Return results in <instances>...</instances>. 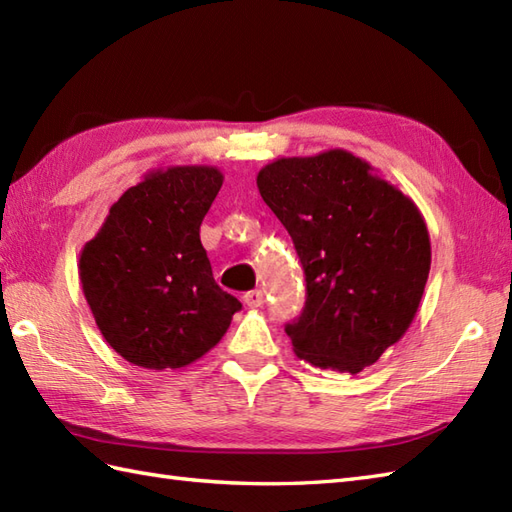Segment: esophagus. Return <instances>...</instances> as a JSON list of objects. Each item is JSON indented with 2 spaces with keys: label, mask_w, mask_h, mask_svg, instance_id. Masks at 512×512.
Returning <instances> with one entry per match:
<instances>
[{
  "label": "esophagus",
  "mask_w": 512,
  "mask_h": 512,
  "mask_svg": "<svg viewBox=\"0 0 512 512\" xmlns=\"http://www.w3.org/2000/svg\"><path fill=\"white\" fill-rule=\"evenodd\" d=\"M242 299H244V303L248 307H261V305H264V292H261V290H251V292H246Z\"/></svg>",
  "instance_id": "esophagus-1"
}]
</instances>
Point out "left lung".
<instances>
[{"mask_svg": "<svg viewBox=\"0 0 512 512\" xmlns=\"http://www.w3.org/2000/svg\"><path fill=\"white\" fill-rule=\"evenodd\" d=\"M257 187L305 272V307L285 325L294 353L351 375L375 364L408 331L430 275L421 211L347 150L277 159Z\"/></svg>", "mask_w": 512, "mask_h": 512, "instance_id": "1", "label": "left lung"}]
</instances>
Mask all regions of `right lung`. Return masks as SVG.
Masks as SVG:
<instances>
[{"instance_id": "obj_1", "label": "right lung", "mask_w": 512, "mask_h": 512, "mask_svg": "<svg viewBox=\"0 0 512 512\" xmlns=\"http://www.w3.org/2000/svg\"><path fill=\"white\" fill-rule=\"evenodd\" d=\"M224 176L211 165L152 170L109 209L80 253V283L104 340L135 366L202 358L242 310L213 279L200 224Z\"/></svg>"}]
</instances>
